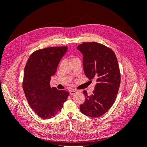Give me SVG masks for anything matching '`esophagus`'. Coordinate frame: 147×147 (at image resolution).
Masks as SVG:
<instances>
[{
  "instance_id": "obj_1",
  "label": "esophagus",
  "mask_w": 147,
  "mask_h": 147,
  "mask_svg": "<svg viewBox=\"0 0 147 147\" xmlns=\"http://www.w3.org/2000/svg\"><path fill=\"white\" fill-rule=\"evenodd\" d=\"M77 92H78V91L76 90H72L70 91V95H74L75 93H77Z\"/></svg>"
}]
</instances>
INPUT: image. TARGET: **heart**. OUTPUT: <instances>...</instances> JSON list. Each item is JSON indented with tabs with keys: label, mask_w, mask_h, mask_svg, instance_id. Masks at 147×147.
Listing matches in <instances>:
<instances>
[{
	"label": "heart",
	"mask_w": 147,
	"mask_h": 147,
	"mask_svg": "<svg viewBox=\"0 0 147 147\" xmlns=\"http://www.w3.org/2000/svg\"><path fill=\"white\" fill-rule=\"evenodd\" d=\"M77 59V58H75V57H74V58H72V59Z\"/></svg>",
	"instance_id": "heart-1"
}]
</instances>
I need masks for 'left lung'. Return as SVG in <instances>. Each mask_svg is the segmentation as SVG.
<instances>
[{
  "mask_svg": "<svg viewBox=\"0 0 147 147\" xmlns=\"http://www.w3.org/2000/svg\"><path fill=\"white\" fill-rule=\"evenodd\" d=\"M83 55L86 76L96 80L92 94L83 91L85 101L80 106L81 112L92 118L99 117L113 105L121 82L117 56L113 51L95 42H83L77 47Z\"/></svg>",
  "mask_w": 147,
  "mask_h": 147,
  "instance_id": "1",
  "label": "left lung"
}]
</instances>
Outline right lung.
I'll return each instance as SVG.
<instances>
[{
  "mask_svg": "<svg viewBox=\"0 0 147 147\" xmlns=\"http://www.w3.org/2000/svg\"><path fill=\"white\" fill-rule=\"evenodd\" d=\"M67 50V47L40 49L30 55L26 64L23 91L31 109L42 118L55 117L69 95L67 91L50 86L51 77Z\"/></svg>",
  "mask_w": 147,
  "mask_h": 147,
  "instance_id": "right-lung-1",
  "label": "right lung"
}]
</instances>
